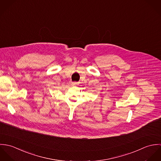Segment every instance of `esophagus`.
Here are the masks:
<instances>
[{"label": "esophagus", "mask_w": 161, "mask_h": 161, "mask_svg": "<svg viewBox=\"0 0 161 161\" xmlns=\"http://www.w3.org/2000/svg\"><path fill=\"white\" fill-rule=\"evenodd\" d=\"M77 84V82H72V84L73 85V86H75V85H76Z\"/></svg>", "instance_id": "obj_1"}]
</instances>
